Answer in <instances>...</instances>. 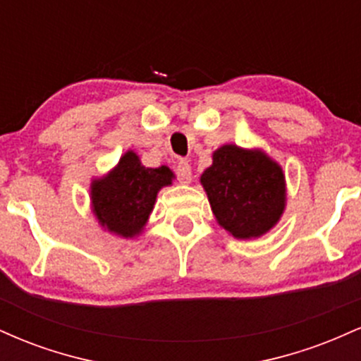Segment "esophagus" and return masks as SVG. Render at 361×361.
<instances>
[{
    "label": "esophagus",
    "instance_id": "1",
    "mask_svg": "<svg viewBox=\"0 0 361 361\" xmlns=\"http://www.w3.org/2000/svg\"><path fill=\"white\" fill-rule=\"evenodd\" d=\"M176 175H178V180L181 181V183L188 185L190 181H192V166L188 164V161L185 159H180L176 163Z\"/></svg>",
    "mask_w": 361,
    "mask_h": 361
}]
</instances>
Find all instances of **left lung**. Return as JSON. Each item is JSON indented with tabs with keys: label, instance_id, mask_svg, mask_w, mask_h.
Segmentation results:
<instances>
[{
	"label": "left lung",
	"instance_id": "left-lung-1",
	"mask_svg": "<svg viewBox=\"0 0 361 361\" xmlns=\"http://www.w3.org/2000/svg\"><path fill=\"white\" fill-rule=\"evenodd\" d=\"M215 221L235 239H258L280 222L287 207V181L263 149L224 144L202 173Z\"/></svg>",
	"mask_w": 361,
	"mask_h": 361
}]
</instances>
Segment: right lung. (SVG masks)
I'll use <instances>...</instances> for the list:
<instances>
[{
  "instance_id": "1",
  "label": "right lung",
  "mask_w": 361,
  "mask_h": 361,
  "mask_svg": "<svg viewBox=\"0 0 361 361\" xmlns=\"http://www.w3.org/2000/svg\"><path fill=\"white\" fill-rule=\"evenodd\" d=\"M175 178L168 166L146 168L137 152L128 149L106 175L91 180V212L106 233L123 239L137 238L154 209L159 190L173 185Z\"/></svg>"
}]
</instances>
